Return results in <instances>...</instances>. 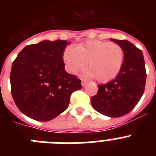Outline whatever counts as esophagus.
<instances>
[{
	"label": "esophagus",
	"instance_id": "esophagus-1",
	"mask_svg": "<svg viewBox=\"0 0 156 156\" xmlns=\"http://www.w3.org/2000/svg\"><path fill=\"white\" fill-rule=\"evenodd\" d=\"M81 84H82V87H86L87 84V81L84 80H82V81H81Z\"/></svg>",
	"mask_w": 156,
	"mask_h": 156
}]
</instances>
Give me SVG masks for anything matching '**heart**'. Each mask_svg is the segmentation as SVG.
<instances>
[{
	"mask_svg": "<svg viewBox=\"0 0 156 156\" xmlns=\"http://www.w3.org/2000/svg\"><path fill=\"white\" fill-rule=\"evenodd\" d=\"M124 61L122 47L109 41L91 40L76 47L69 46L63 52V62L68 73L76 74L87 62L86 75L101 83L115 79Z\"/></svg>",
	"mask_w": 156,
	"mask_h": 156,
	"instance_id": "obj_1",
	"label": "heart"
}]
</instances>
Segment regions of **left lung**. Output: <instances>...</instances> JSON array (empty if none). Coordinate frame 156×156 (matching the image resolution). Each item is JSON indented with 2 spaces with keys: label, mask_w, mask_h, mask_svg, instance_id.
<instances>
[{
  "label": "left lung",
  "mask_w": 156,
  "mask_h": 156,
  "mask_svg": "<svg viewBox=\"0 0 156 156\" xmlns=\"http://www.w3.org/2000/svg\"><path fill=\"white\" fill-rule=\"evenodd\" d=\"M122 47L124 61L115 79L98 85V91L91 98L92 107L102 115L119 117L134 108L144 94L146 71L142 51L126 40L110 39Z\"/></svg>",
  "instance_id": "8db88e82"
}]
</instances>
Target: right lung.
<instances>
[{"label":"right lung","mask_w":156,"mask_h":156,"mask_svg":"<svg viewBox=\"0 0 156 156\" xmlns=\"http://www.w3.org/2000/svg\"><path fill=\"white\" fill-rule=\"evenodd\" d=\"M70 42L44 40L25 47L13 62L10 81L14 101L24 115L49 121L68 108L81 81L65 70L63 52Z\"/></svg>","instance_id":"obj_1"}]
</instances>
